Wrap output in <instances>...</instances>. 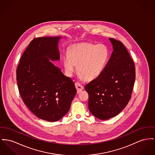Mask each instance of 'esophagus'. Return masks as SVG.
<instances>
[{
  "label": "esophagus",
  "mask_w": 155,
  "mask_h": 155,
  "mask_svg": "<svg viewBox=\"0 0 155 155\" xmlns=\"http://www.w3.org/2000/svg\"><path fill=\"white\" fill-rule=\"evenodd\" d=\"M75 87L77 89V93H80L83 89V86L81 84H80L79 83H75Z\"/></svg>",
  "instance_id": "1"
}]
</instances>
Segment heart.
<instances>
[{
    "label": "heart",
    "instance_id": "heart-1",
    "mask_svg": "<svg viewBox=\"0 0 155 155\" xmlns=\"http://www.w3.org/2000/svg\"><path fill=\"white\" fill-rule=\"evenodd\" d=\"M109 50L102 43H81L72 45L68 54L63 57L66 74L71 76L76 70L81 79L92 81L97 78L104 69L109 59Z\"/></svg>",
    "mask_w": 155,
    "mask_h": 155
}]
</instances>
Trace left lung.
<instances>
[{
	"label": "left lung",
	"mask_w": 155,
	"mask_h": 155,
	"mask_svg": "<svg viewBox=\"0 0 155 155\" xmlns=\"http://www.w3.org/2000/svg\"><path fill=\"white\" fill-rule=\"evenodd\" d=\"M109 40L114 51L104 69L84 87L90 112L101 120L116 116L126 106L136 77L134 62L124 44L114 38Z\"/></svg>",
	"instance_id": "left-lung-1"
}]
</instances>
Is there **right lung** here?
Listing matches in <instances>:
<instances>
[{
  "mask_svg": "<svg viewBox=\"0 0 155 155\" xmlns=\"http://www.w3.org/2000/svg\"><path fill=\"white\" fill-rule=\"evenodd\" d=\"M61 38L33 39L22 54L16 70L23 102L38 117L49 122L58 121L68 112L76 93L72 79L50 61L60 58Z\"/></svg>",
  "mask_w": 155,
  "mask_h": 155,
  "instance_id": "add662e5",
  "label": "right lung"
}]
</instances>
